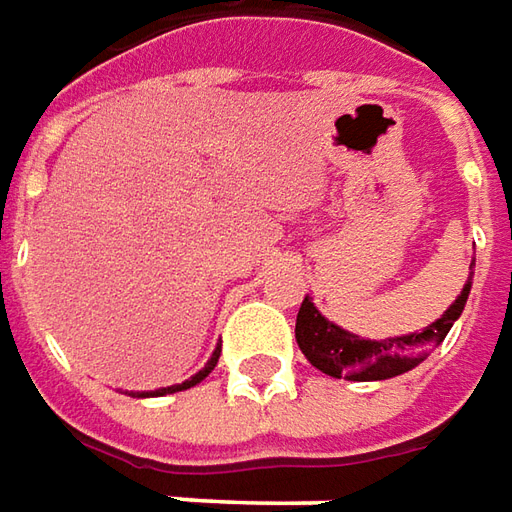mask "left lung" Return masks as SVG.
I'll return each instance as SVG.
<instances>
[{"label":"left lung","instance_id":"obj_1","mask_svg":"<svg viewBox=\"0 0 512 512\" xmlns=\"http://www.w3.org/2000/svg\"><path fill=\"white\" fill-rule=\"evenodd\" d=\"M474 266V263H471ZM471 294V280L465 283L460 297L451 302L446 314L429 328L420 333H406V336H392L384 342L375 339H358L356 333L339 328L328 322L316 311L311 297H305L297 314V344L305 358L314 364L316 370L333 378H347V381H384L395 375L409 373L423 358L429 356L431 347L443 342L451 325L460 319L462 308Z\"/></svg>","mask_w":512,"mask_h":512}]
</instances>
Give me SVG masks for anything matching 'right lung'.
<instances>
[{
	"mask_svg": "<svg viewBox=\"0 0 512 512\" xmlns=\"http://www.w3.org/2000/svg\"><path fill=\"white\" fill-rule=\"evenodd\" d=\"M218 356H221V344L212 350V356L210 361L198 370L193 378H187V381H182V384H173V387H162V389H154V392H131V398H162V395H170V392H182V389H190V387H196V384H201L207 375L215 370V364H218Z\"/></svg>",
	"mask_w": 512,
	"mask_h": 512,
	"instance_id": "right-lung-1",
	"label": "right lung"
}]
</instances>
